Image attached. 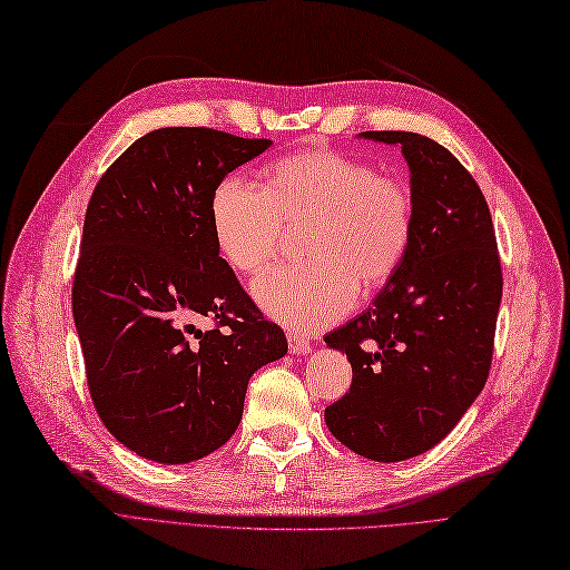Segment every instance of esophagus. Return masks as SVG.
Instances as JSON below:
<instances>
[{
  "label": "esophagus",
  "instance_id": "1",
  "mask_svg": "<svg viewBox=\"0 0 570 570\" xmlns=\"http://www.w3.org/2000/svg\"><path fill=\"white\" fill-rule=\"evenodd\" d=\"M287 345H289L292 355H306V352H311V341H306L299 334H289L287 336Z\"/></svg>",
  "mask_w": 570,
  "mask_h": 570
}]
</instances>
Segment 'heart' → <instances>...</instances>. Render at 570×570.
Returning a JSON list of instances; mask_svg holds the SVG:
<instances>
[{
    "mask_svg": "<svg viewBox=\"0 0 570 570\" xmlns=\"http://www.w3.org/2000/svg\"><path fill=\"white\" fill-rule=\"evenodd\" d=\"M210 227L223 257L248 276L278 257L285 229L308 227V262L268 271L253 294L271 317L313 332L347 313L357 292L373 294L396 276L413 246L415 199L364 159L306 148L276 159L264 189L225 176L210 195Z\"/></svg>",
    "mask_w": 570,
    "mask_h": 570,
    "instance_id": "obj_1",
    "label": "heart"
}]
</instances>
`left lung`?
Instances as JSON below:
<instances>
[{
	"label": "left lung",
	"instance_id": "1",
	"mask_svg": "<svg viewBox=\"0 0 570 570\" xmlns=\"http://www.w3.org/2000/svg\"><path fill=\"white\" fill-rule=\"evenodd\" d=\"M362 137L401 146L415 236L373 306L324 336L352 364L324 422L352 452L390 464L441 443L484 387L503 274L490 206L462 161L415 131Z\"/></svg>",
	"mask_w": 570,
	"mask_h": 570
}]
</instances>
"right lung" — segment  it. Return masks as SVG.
I'll use <instances>...</instances> for the list:
<instances>
[{
  "label": "right lung",
  "instance_id": "right-lung-1",
  "mask_svg": "<svg viewBox=\"0 0 570 570\" xmlns=\"http://www.w3.org/2000/svg\"><path fill=\"white\" fill-rule=\"evenodd\" d=\"M271 146L208 127H161L99 178L71 306L97 415L144 459L187 464L223 448L250 375L287 338L220 257L210 195ZM212 322L208 331L196 324Z\"/></svg>",
  "mask_w": 570,
  "mask_h": 570
}]
</instances>
